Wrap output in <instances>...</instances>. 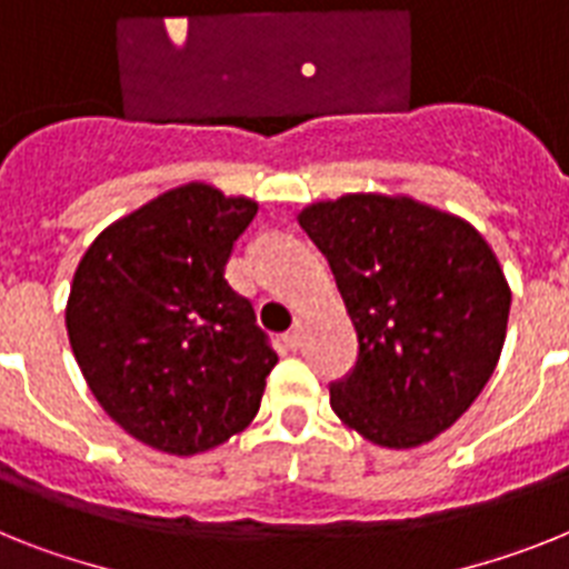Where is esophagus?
Wrapping results in <instances>:
<instances>
[{
    "mask_svg": "<svg viewBox=\"0 0 569 569\" xmlns=\"http://www.w3.org/2000/svg\"><path fill=\"white\" fill-rule=\"evenodd\" d=\"M302 340H305V326L302 322H296L288 335H284V342H288L290 349H299V346H302Z\"/></svg>",
    "mask_w": 569,
    "mask_h": 569,
    "instance_id": "1",
    "label": "esophagus"
}]
</instances>
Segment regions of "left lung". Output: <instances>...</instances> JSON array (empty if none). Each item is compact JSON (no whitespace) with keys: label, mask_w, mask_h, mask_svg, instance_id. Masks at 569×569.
I'll return each mask as SVG.
<instances>
[{"label":"left lung","mask_w":569,"mask_h":569,"mask_svg":"<svg viewBox=\"0 0 569 569\" xmlns=\"http://www.w3.org/2000/svg\"><path fill=\"white\" fill-rule=\"evenodd\" d=\"M358 331V363L331 383L337 419L380 448H419L495 372L511 290L468 220L412 197L346 194L299 211Z\"/></svg>","instance_id":"8db88e82"}]
</instances>
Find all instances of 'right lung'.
<instances>
[{
  "mask_svg": "<svg viewBox=\"0 0 569 569\" xmlns=\"http://www.w3.org/2000/svg\"><path fill=\"white\" fill-rule=\"evenodd\" d=\"M256 211L189 182L110 223L74 270V360L107 416L162 453L194 457L241 433L279 363L223 276Z\"/></svg>",
  "mask_w": 569,
  "mask_h": 569,
  "instance_id": "right-lung-1",
  "label": "right lung"
}]
</instances>
